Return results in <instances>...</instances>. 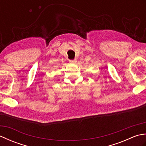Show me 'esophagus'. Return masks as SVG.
Wrapping results in <instances>:
<instances>
[{"mask_svg": "<svg viewBox=\"0 0 146 146\" xmlns=\"http://www.w3.org/2000/svg\"><path fill=\"white\" fill-rule=\"evenodd\" d=\"M70 62L71 63H75L76 62V60H70Z\"/></svg>", "mask_w": 146, "mask_h": 146, "instance_id": "esophagus-1", "label": "esophagus"}]
</instances>
